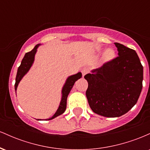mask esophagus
Listing matches in <instances>:
<instances>
[{"label":"esophagus","mask_w":150,"mask_h":150,"mask_svg":"<svg viewBox=\"0 0 150 150\" xmlns=\"http://www.w3.org/2000/svg\"><path fill=\"white\" fill-rule=\"evenodd\" d=\"M89 68H82V76H85V75H86V74H87L89 73Z\"/></svg>","instance_id":"esophagus-1"}]
</instances>
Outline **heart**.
Listing matches in <instances>:
<instances>
[{"label":"heart","instance_id":"obj_1","mask_svg":"<svg viewBox=\"0 0 150 150\" xmlns=\"http://www.w3.org/2000/svg\"><path fill=\"white\" fill-rule=\"evenodd\" d=\"M115 56V53L112 49H107L106 51V52L104 54V61H111V59H113Z\"/></svg>","mask_w":150,"mask_h":150}]
</instances>
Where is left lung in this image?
Returning <instances> with one entry per match:
<instances>
[{
  "mask_svg": "<svg viewBox=\"0 0 150 150\" xmlns=\"http://www.w3.org/2000/svg\"><path fill=\"white\" fill-rule=\"evenodd\" d=\"M118 56L85 75L87 101L95 113L119 117L135 106L142 89L143 67L135 50L114 43Z\"/></svg>",
  "mask_w": 150,
  "mask_h": 150,
  "instance_id": "1",
  "label": "left lung"
}]
</instances>
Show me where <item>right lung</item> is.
<instances>
[{"instance_id":"right-lung-1","label":"right lung","mask_w":150,"mask_h":150,"mask_svg":"<svg viewBox=\"0 0 150 150\" xmlns=\"http://www.w3.org/2000/svg\"><path fill=\"white\" fill-rule=\"evenodd\" d=\"M39 45H40V44H37V45L35 46V47H34L32 51L25 53V56H24L23 59H22V61L21 62V64L19 66L18 69V73H17L16 75V78H15V92H16L17 87H18L19 82H20V80H22V78L23 77L24 75L29 71L31 66L32 65V63H33V62L34 61V56H35V53L37 52V49L39 46ZM81 77H82V73H78L75 74V75H71V76L68 77L64 86H63V89H62V98L61 101L59 105V107H58L56 112L55 113V114L53 115L51 118H49V120L53 119V118H56V117L60 116L62 113H64L67 106V98H68V95L69 94L70 90L73 88L75 82H76L78 79L81 78Z\"/></svg>"}]
</instances>
